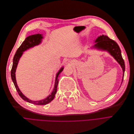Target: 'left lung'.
I'll return each mask as SVG.
<instances>
[{"mask_svg": "<svg viewBox=\"0 0 134 134\" xmlns=\"http://www.w3.org/2000/svg\"><path fill=\"white\" fill-rule=\"evenodd\" d=\"M97 42V43L93 46V47L108 51L120 65L123 71L122 82L125 70V65L119 45L115 41L110 39L107 36L104 35L98 37L95 41V43Z\"/></svg>", "mask_w": 134, "mask_h": 134, "instance_id": "1", "label": "left lung"}]
</instances>
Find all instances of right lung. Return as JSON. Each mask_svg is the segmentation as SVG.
I'll use <instances>...</instances> for the list:
<instances>
[{"mask_svg":"<svg viewBox=\"0 0 134 134\" xmlns=\"http://www.w3.org/2000/svg\"><path fill=\"white\" fill-rule=\"evenodd\" d=\"M43 38L42 35L40 34H37L35 35H32L31 36H28L26 37L25 41L22 43L21 45L19 46V47L17 49L15 54L13 58V63L12 68L11 70V77L12 81L14 84V86L15 87V88L20 96V97L25 101L33 103L34 104H37V105H45L48 103H49L51 101H52L53 99H54L55 97V95L57 92V87L58 86V82H59V79L58 77H59L60 73L63 71L64 68L62 67L59 71L57 73L55 78V82L54 85V88L53 89V90L52 91V93L49 96H48L46 98L39 100V101H32L29 99H28L27 97H26L20 91L19 88L18 87V86L17 85L16 80V76H15V72L16 68L18 65V61L19 60L20 58L21 57L23 52L29 49L30 48L33 47L36 45H39L41 42Z\"/></svg>","mask_w":134,"mask_h":134,"instance_id":"obj_1","label":"right lung"}]
</instances>
